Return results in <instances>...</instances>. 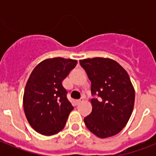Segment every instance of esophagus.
Wrapping results in <instances>:
<instances>
[{
  "mask_svg": "<svg viewBox=\"0 0 156 156\" xmlns=\"http://www.w3.org/2000/svg\"><path fill=\"white\" fill-rule=\"evenodd\" d=\"M82 101H83L82 100H76V105H80Z\"/></svg>",
  "mask_w": 156,
  "mask_h": 156,
  "instance_id": "34e87169",
  "label": "esophagus"
}]
</instances>
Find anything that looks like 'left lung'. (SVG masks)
Listing matches in <instances>:
<instances>
[{
	"label": "left lung",
	"mask_w": 156,
	"mask_h": 156,
	"mask_svg": "<svg viewBox=\"0 0 156 156\" xmlns=\"http://www.w3.org/2000/svg\"><path fill=\"white\" fill-rule=\"evenodd\" d=\"M91 82V113L84 118L87 129L100 138L121 131L131 116L135 91L127 72L115 60L94 58L80 61Z\"/></svg>",
	"instance_id": "8db88e82"
}]
</instances>
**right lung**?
<instances>
[{"label": "right lung", "mask_w": 156, "mask_h": 156, "mask_svg": "<svg viewBox=\"0 0 156 156\" xmlns=\"http://www.w3.org/2000/svg\"><path fill=\"white\" fill-rule=\"evenodd\" d=\"M77 61L61 57L45 59L32 71L23 94V108L30 126L46 136L65 127L73 110L62 81L75 68Z\"/></svg>", "instance_id": "add662e5"}]
</instances>
